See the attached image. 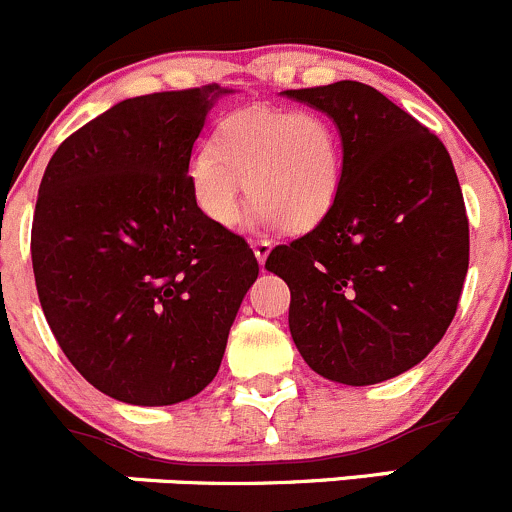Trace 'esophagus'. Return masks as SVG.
I'll use <instances>...</instances> for the list:
<instances>
[{
    "mask_svg": "<svg viewBox=\"0 0 512 512\" xmlns=\"http://www.w3.org/2000/svg\"><path fill=\"white\" fill-rule=\"evenodd\" d=\"M251 246H254L256 261L261 263V266H263V263H266L268 254H271V249H273V246H271V241H254V244H251Z\"/></svg>",
    "mask_w": 512,
    "mask_h": 512,
    "instance_id": "34e87169",
    "label": "esophagus"
}]
</instances>
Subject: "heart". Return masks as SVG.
Segmentation results:
<instances>
[{
  "label": "heart",
  "instance_id": "obj_1",
  "mask_svg": "<svg viewBox=\"0 0 512 512\" xmlns=\"http://www.w3.org/2000/svg\"><path fill=\"white\" fill-rule=\"evenodd\" d=\"M186 179L194 204L221 229L239 221L246 184L258 224L303 234L336 206L343 144L336 124L316 111L249 106L216 124L211 146L189 159Z\"/></svg>",
  "mask_w": 512,
  "mask_h": 512
}]
</instances>
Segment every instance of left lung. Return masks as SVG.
<instances>
[{
	"mask_svg": "<svg viewBox=\"0 0 512 512\" xmlns=\"http://www.w3.org/2000/svg\"><path fill=\"white\" fill-rule=\"evenodd\" d=\"M323 111L343 144L331 214L266 268L291 288L288 328L328 381L373 386L445 336L468 273V216L443 141L361 82L283 91Z\"/></svg>",
	"mask_w": 512,
	"mask_h": 512,
	"instance_id": "left-lung-1",
	"label": "left lung"
}]
</instances>
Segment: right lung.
I'll return each mask as SVG.
<instances>
[{"label": "right lung", "instance_id": "obj_1", "mask_svg": "<svg viewBox=\"0 0 512 512\" xmlns=\"http://www.w3.org/2000/svg\"><path fill=\"white\" fill-rule=\"evenodd\" d=\"M219 84L119 101L49 161L32 224L39 303L72 366L131 406H174L219 373L258 276L211 224L186 166Z\"/></svg>", "mask_w": 512, "mask_h": 512}]
</instances>
